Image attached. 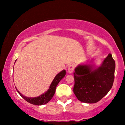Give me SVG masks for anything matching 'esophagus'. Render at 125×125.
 <instances>
[{"mask_svg":"<svg viewBox=\"0 0 125 125\" xmlns=\"http://www.w3.org/2000/svg\"><path fill=\"white\" fill-rule=\"evenodd\" d=\"M74 65L72 64L68 66V72L70 73V74H71V73H72L73 72V71H74Z\"/></svg>","mask_w":125,"mask_h":125,"instance_id":"1","label":"esophagus"}]
</instances>
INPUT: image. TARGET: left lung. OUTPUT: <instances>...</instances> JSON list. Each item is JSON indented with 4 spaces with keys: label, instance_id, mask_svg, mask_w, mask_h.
I'll return each instance as SVG.
<instances>
[{
    "label": "left lung",
    "instance_id": "8db88e82",
    "mask_svg": "<svg viewBox=\"0 0 125 125\" xmlns=\"http://www.w3.org/2000/svg\"><path fill=\"white\" fill-rule=\"evenodd\" d=\"M90 62H93L92 60ZM115 63L110 53L100 66L81 64L74 69L73 92L80 101L87 104L98 102L112 88Z\"/></svg>",
    "mask_w": 125,
    "mask_h": 125
}]
</instances>
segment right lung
Here are the masks:
<instances>
[{
    "label": "right lung",
    "mask_w": 125,
    "mask_h": 125,
    "mask_svg": "<svg viewBox=\"0 0 125 125\" xmlns=\"http://www.w3.org/2000/svg\"><path fill=\"white\" fill-rule=\"evenodd\" d=\"M65 70H62V71H61L60 72L58 73V74L55 76V77L54 78L53 80L52 81L48 90L47 92H45L44 93L42 94V95H39V97H28L24 96V95L22 94L17 89V88H16V89L17 90V92H18V93L20 95V96H21L26 101L29 102V103L35 105H44V104H47L48 102L52 98V97H53L54 93H55L56 92V86H57L59 82L65 76ZM15 88H16V87H15Z\"/></svg>",
    "instance_id": "right-lung-1"
}]
</instances>
